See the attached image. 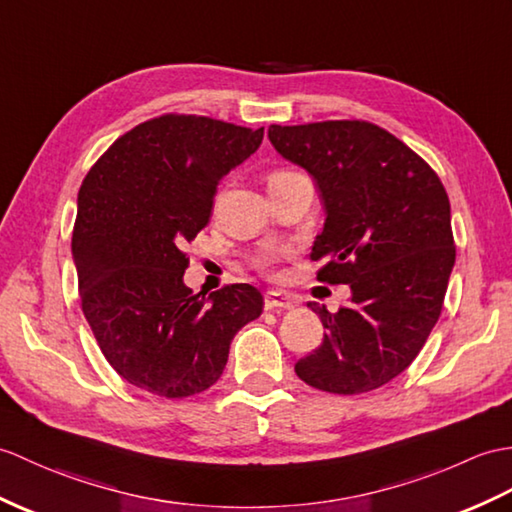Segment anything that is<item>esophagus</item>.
Returning a JSON list of instances; mask_svg holds the SVG:
<instances>
[{"mask_svg":"<svg viewBox=\"0 0 512 512\" xmlns=\"http://www.w3.org/2000/svg\"><path fill=\"white\" fill-rule=\"evenodd\" d=\"M264 307L266 310H292L294 299L283 292H266Z\"/></svg>","mask_w":512,"mask_h":512,"instance_id":"esophagus-1","label":"esophagus"}]
</instances>
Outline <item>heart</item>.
I'll list each match as a JSON object with an SVG mask.
<instances>
[{"mask_svg":"<svg viewBox=\"0 0 512 512\" xmlns=\"http://www.w3.org/2000/svg\"><path fill=\"white\" fill-rule=\"evenodd\" d=\"M294 174H299V172H292V170H277V172H272V174L268 176V183L283 181V178H290V176H294ZM261 266H268V259L261 261Z\"/></svg>","mask_w":512,"mask_h":512,"instance_id":"obj_1","label":"heart"}]
</instances>
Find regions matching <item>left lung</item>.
<instances>
[{
    "instance_id": "8db88e82",
    "label": "left lung",
    "mask_w": 512,
    "mask_h": 512,
    "mask_svg": "<svg viewBox=\"0 0 512 512\" xmlns=\"http://www.w3.org/2000/svg\"><path fill=\"white\" fill-rule=\"evenodd\" d=\"M268 139L323 200L325 227L310 255L323 261L318 279L351 288L334 314L307 303L327 331L294 371L336 395L384 386L417 358L443 310L456 246L441 178L368 122L272 124Z\"/></svg>"
}]
</instances>
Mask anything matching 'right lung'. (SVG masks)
Listing matches in <instances>:
<instances>
[{
	"mask_svg": "<svg viewBox=\"0 0 512 512\" xmlns=\"http://www.w3.org/2000/svg\"><path fill=\"white\" fill-rule=\"evenodd\" d=\"M264 128L161 115L128 130L78 192L71 255L87 323L128 384L183 399L220 379L233 336L259 318L248 283L192 294L183 248L207 227L218 185L259 148Z\"/></svg>",
	"mask_w": 512,
	"mask_h": 512,
	"instance_id": "right-lung-1",
	"label": "right lung"
}]
</instances>
